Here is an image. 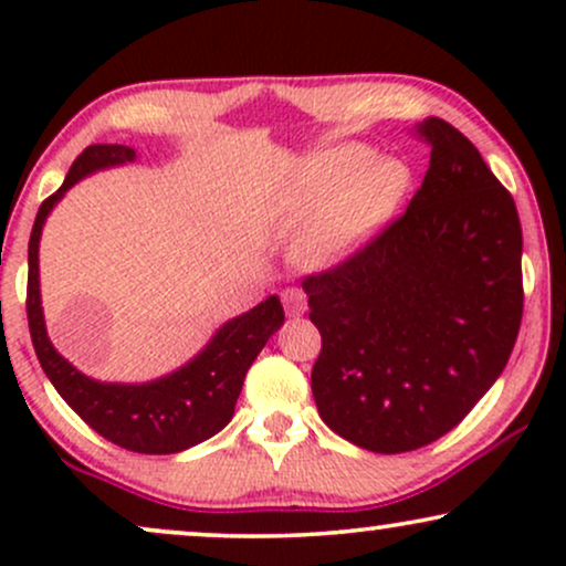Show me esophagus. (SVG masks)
<instances>
[{
  "label": "esophagus",
  "instance_id": "obj_1",
  "mask_svg": "<svg viewBox=\"0 0 566 566\" xmlns=\"http://www.w3.org/2000/svg\"><path fill=\"white\" fill-rule=\"evenodd\" d=\"M282 301H284V308H287L290 316H303L305 308H308V303H305V292L297 287L284 290Z\"/></svg>",
  "mask_w": 566,
  "mask_h": 566
}]
</instances>
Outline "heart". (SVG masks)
<instances>
[{
    "mask_svg": "<svg viewBox=\"0 0 566 566\" xmlns=\"http://www.w3.org/2000/svg\"><path fill=\"white\" fill-rule=\"evenodd\" d=\"M409 184L407 167L375 157L361 143H340L297 165L282 216L305 223L301 258L329 265L348 258L394 216Z\"/></svg>",
    "mask_w": 566,
    "mask_h": 566,
    "instance_id": "heart-1",
    "label": "heart"
}]
</instances>
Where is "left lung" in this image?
<instances>
[{"instance_id": "left-lung-1", "label": "left lung", "mask_w": 566, "mask_h": 566, "mask_svg": "<svg viewBox=\"0 0 566 566\" xmlns=\"http://www.w3.org/2000/svg\"><path fill=\"white\" fill-rule=\"evenodd\" d=\"M431 148L405 216L333 269L303 279L322 350V420L396 454L452 431L500 378L522 324V223L482 154L450 122L412 129Z\"/></svg>"}]
</instances>
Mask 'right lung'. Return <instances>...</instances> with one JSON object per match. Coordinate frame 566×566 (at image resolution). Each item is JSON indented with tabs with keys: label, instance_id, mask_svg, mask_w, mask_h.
Here are the masks:
<instances>
[{
	"label": "right lung",
	"instance_id": "right-lung-1",
	"mask_svg": "<svg viewBox=\"0 0 566 566\" xmlns=\"http://www.w3.org/2000/svg\"><path fill=\"white\" fill-rule=\"evenodd\" d=\"M135 148L116 143L87 146L53 197L39 207L29 239V287H25V314H29L31 343L44 375L63 396V401L103 439L140 454H172L199 441L216 437L233 418L247 369L261 354L269 337L282 327L284 308L276 295L265 297L255 308L226 322L212 340L165 378L127 386V382H101L82 375L53 348L42 316L39 297V237L50 210L76 180L106 167L135 161Z\"/></svg>",
	"mask_w": 566,
	"mask_h": 566
}]
</instances>
